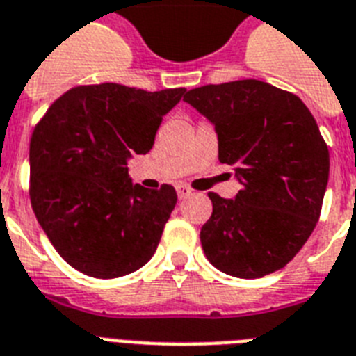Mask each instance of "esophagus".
<instances>
[{
    "mask_svg": "<svg viewBox=\"0 0 356 356\" xmlns=\"http://www.w3.org/2000/svg\"><path fill=\"white\" fill-rule=\"evenodd\" d=\"M177 195L179 199H186L188 195H192V188L188 184H177Z\"/></svg>",
    "mask_w": 356,
    "mask_h": 356,
    "instance_id": "1",
    "label": "esophagus"
}]
</instances>
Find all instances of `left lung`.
I'll use <instances>...</instances> for the list:
<instances>
[{"instance_id":"left-lung-1","label":"left lung","mask_w":356,"mask_h":356,"mask_svg":"<svg viewBox=\"0 0 356 356\" xmlns=\"http://www.w3.org/2000/svg\"><path fill=\"white\" fill-rule=\"evenodd\" d=\"M184 102L216 126L219 161L236 168V199L208 192L201 228L208 261L236 278L283 268L313 234L329 179V149L296 95L259 80L208 83Z\"/></svg>"}]
</instances>
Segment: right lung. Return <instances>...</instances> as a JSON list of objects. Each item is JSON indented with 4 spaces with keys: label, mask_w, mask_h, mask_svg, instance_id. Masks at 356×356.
I'll return each mask as SVG.
<instances>
[{
    "label": "right lung",
    "mask_w": 356,
    "mask_h": 356,
    "mask_svg": "<svg viewBox=\"0 0 356 356\" xmlns=\"http://www.w3.org/2000/svg\"><path fill=\"white\" fill-rule=\"evenodd\" d=\"M184 93L76 86L40 118L29 146V195L38 223L73 268L111 280L152 259L177 192L133 184L128 159L152 149L163 117Z\"/></svg>",
    "instance_id": "obj_1"
}]
</instances>
